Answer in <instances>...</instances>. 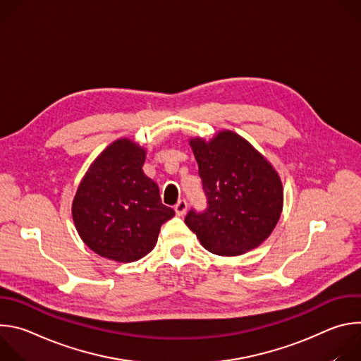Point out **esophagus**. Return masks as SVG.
Returning <instances> with one entry per match:
<instances>
[{
  "mask_svg": "<svg viewBox=\"0 0 361 361\" xmlns=\"http://www.w3.org/2000/svg\"><path fill=\"white\" fill-rule=\"evenodd\" d=\"M187 207H188L187 201H185V200H180V201L174 205L176 214H177V216H184V214H185V212H187Z\"/></svg>",
  "mask_w": 361,
  "mask_h": 361,
  "instance_id": "34e87169",
  "label": "esophagus"
}]
</instances>
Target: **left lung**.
<instances>
[{
  "instance_id": "obj_1",
  "label": "left lung",
  "mask_w": 361,
  "mask_h": 361,
  "mask_svg": "<svg viewBox=\"0 0 361 361\" xmlns=\"http://www.w3.org/2000/svg\"><path fill=\"white\" fill-rule=\"evenodd\" d=\"M207 210H190L185 224L217 255H240L259 247L283 210V184L273 166L247 140L220 131L210 141L190 140Z\"/></svg>"
}]
</instances>
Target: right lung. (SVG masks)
I'll return each mask as SVG.
<instances>
[{
  "label": "right lung",
  "instance_id": "right-lung-1",
  "mask_svg": "<svg viewBox=\"0 0 361 361\" xmlns=\"http://www.w3.org/2000/svg\"><path fill=\"white\" fill-rule=\"evenodd\" d=\"M145 149L128 138L110 144L90 166L73 201L82 241L120 263L140 260L156 247L161 226L176 213L142 171Z\"/></svg>",
  "mask_w": 361,
  "mask_h": 361
}]
</instances>
